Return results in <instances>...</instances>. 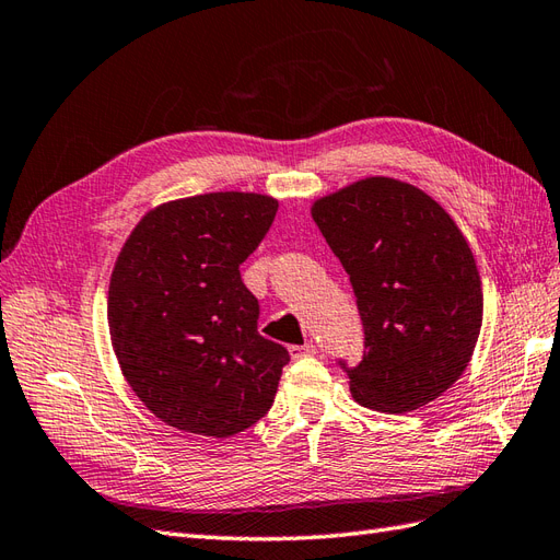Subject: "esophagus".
<instances>
[{"label": "esophagus", "mask_w": 560, "mask_h": 560, "mask_svg": "<svg viewBox=\"0 0 560 560\" xmlns=\"http://www.w3.org/2000/svg\"><path fill=\"white\" fill-rule=\"evenodd\" d=\"M290 353H292V359H306V357H313V353H316V345L313 342H306V345H292L290 347Z\"/></svg>", "instance_id": "1"}]
</instances>
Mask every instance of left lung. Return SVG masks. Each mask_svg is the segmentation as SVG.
<instances>
[{"instance_id": "1", "label": "left lung", "mask_w": 560, "mask_h": 560, "mask_svg": "<svg viewBox=\"0 0 560 560\" xmlns=\"http://www.w3.org/2000/svg\"><path fill=\"white\" fill-rule=\"evenodd\" d=\"M311 213L363 323V359H337L351 397L383 413L438 399L466 371L482 325L480 272L452 215L392 177H365Z\"/></svg>"}]
</instances>
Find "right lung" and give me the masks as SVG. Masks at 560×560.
Listing matches in <instances>:
<instances>
[{
    "instance_id": "1",
    "label": "right lung",
    "mask_w": 560,
    "mask_h": 560,
    "mask_svg": "<svg viewBox=\"0 0 560 560\" xmlns=\"http://www.w3.org/2000/svg\"><path fill=\"white\" fill-rule=\"evenodd\" d=\"M278 201L213 192L168 201L132 230L108 288L112 345L132 392L168 425L230 438L261 420L290 353L258 335L240 266Z\"/></svg>"
}]
</instances>
